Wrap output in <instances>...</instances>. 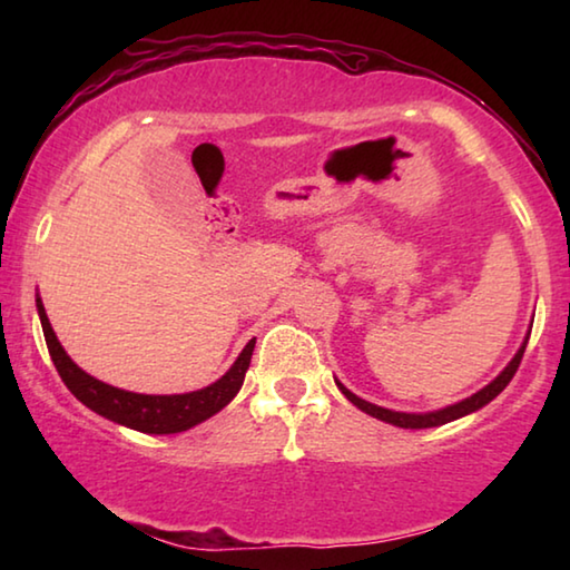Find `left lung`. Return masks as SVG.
I'll list each match as a JSON object with an SVG mask.
<instances>
[{
    "mask_svg": "<svg viewBox=\"0 0 570 570\" xmlns=\"http://www.w3.org/2000/svg\"><path fill=\"white\" fill-rule=\"evenodd\" d=\"M528 336H530V332L525 334V340H523V344H520V350L515 352L513 360L508 362L505 370L500 372L493 382L485 384V387L478 390L475 394H470V397L460 400V402H455V404H448V407H442V410H432V412H397V410H387V407H380V404H372V402H366V400H362V397H356V394L346 390L344 384H342L340 380H336V377H334V382H336V387L342 390L344 397L350 400V402L354 404V407H360L362 412L370 414V417H377V420H382V422L394 424V428H404V430L440 428V424H448V422H452V420H460V417H465V414H472V412H478L480 407H485L488 402H493V400L498 397V394L508 387V382L513 380V374L518 372L520 360H523Z\"/></svg>",
    "mask_w": 570,
    "mask_h": 570,
    "instance_id": "obj_1",
    "label": "left lung"
}]
</instances>
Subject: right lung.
<instances>
[{
    "label": "right lung",
    "instance_id": "obj_1",
    "mask_svg": "<svg viewBox=\"0 0 570 570\" xmlns=\"http://www.w3.org/2000/svg\"><path fill=\"white\" fill-rule=\"evenodd\" d=\"M37 314H40L42 322L47 350H50L52 362L57 366V372H60L62 382L67 384V390H70L85 407L102 414L105 420L125 424V428L130 430L146 432V435H176V432L196 428V424L206 422L208 417H214L216 412L224 410L238 394L240 384H244L250 354H254L256 346L254 336V340L240 350L236 362L230 364V370L224 377L208 384L204 390L186 394H138L90 377L88 372L80 370V366L70 360V354L62 350L60 340H57L50 320H47L40 294H37Z\"/></svg>",
    "mask_w": 570,
    "mask_h": 570
}]
</instances>
